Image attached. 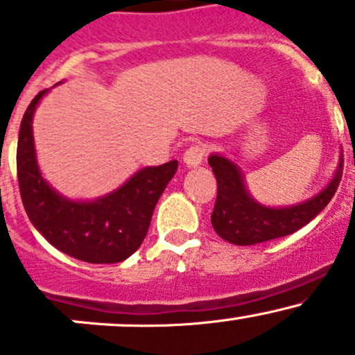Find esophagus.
Returning <instances> with one entry per match:
<instances>
[{
  "mask_svg": "<svg viewBox=\"0 0 355 355\" xmlns=\"http://www.w3.org/2000/svg\"><path fill=\"white\" fill-rule=\"evenodd\" d=\"M204 156H206V148L202 144H194L184 153V163L189 168H196L202 163Z\"/></svg>",
  "mask_w": 355,
  "mask_h": 355,
  "instance_id": "34e87169",
  "label": "esophagus"
}]
</instances>
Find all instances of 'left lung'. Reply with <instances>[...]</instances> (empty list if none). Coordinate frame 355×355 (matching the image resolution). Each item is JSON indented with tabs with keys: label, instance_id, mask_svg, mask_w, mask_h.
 I'll return each mask as SVG.
<instances>
[{
	"label": "left lung",
	"instance_id": "left-lung-1",
	"mask_svg": "<svg viewBox=\"0 0 355 355\" xmlns=\"http://www.w3.org/2000/svg\"><path fill=\"white\" fill-rule=\"evenodd\" d=\"M218 182V196L211 223L214 232L223 241L235 245H254L275 241L293 234L328 206L343 171V155L340 153L338 164L331 180L313 198L290 206H264L257 202L247 191L241 166L220 153L207 157Z\"/></svg>",
	"mask_w": 355,
	"mask_h": 355
}]
</instances>
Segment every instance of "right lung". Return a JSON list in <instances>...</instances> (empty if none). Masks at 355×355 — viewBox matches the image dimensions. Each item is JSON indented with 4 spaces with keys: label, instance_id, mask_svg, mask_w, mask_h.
I'll return each instance as SVG.
<instances>
[{
    "label": "right lung",
    "instance_id": "add662e5",
    "mask_svg": "<svg viewBox=\"0 0 355 355\" xmlns=\"http://www.w3.org/2000/svg\"><path fill=\"white\" fill-rule=\"evenodd\" d=\"M39 92L25 111L17 146V175L28 220L53 247L75 259L94 264L120 263L139 249L149 230L157 199L173 178L178 161L135 171L123 185L91 200L60 194L41 173L32 120Z\"/></svg>",
    "mask_w": 355,
    "mask_h": 355
}]
</instances>
